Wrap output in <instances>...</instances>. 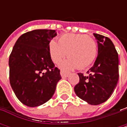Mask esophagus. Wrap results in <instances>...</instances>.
Instances as JSON below:
<instances>
[{
	"instance_id": "1",
	"label": "esophagus",
	"mask_w": 127,
	"mask_h": 127,
	"mask_svg": "<svg viewBox=\"0 0 127 127\" xmlns=\"http://www.w3.org/2000/svg\"><path fill=\"white\" fill-rule=\"evenodd\" d=\"M60 75H61V76H62L63 78H64V77H67L68 75H69V73L64 72L63 70H61V71H60Z\"/></svg>"
}]
</instances>
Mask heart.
Listing matches in <instances>:
<instances>
[{
	"label": "heart",
	"mask_w": 127,
	"mask_h": 127,
	"mask_svg": "<svg viewBox=\"0 0 127 127\" xmlns=\"http://www.w3.org/2000/svg\"><path fill=\"white\" fill-rule=\"evenodd\" d=\"M48 51L52 61L60 63L67 53V60L60 64L64 70H71L76 67L84 69L93 63L97 56L96 42L86 34H66L59 39V43L52 40Z\"/></svg>",
	"instance_id": "heart-1"
}]
</instances>
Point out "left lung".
Returning a JSON list of instances; mask_svg holds the SVG:
<instances>
[{
  "label": "left lung",
  "instance_id": "8db88e82",
  "mask_svg": "<svg viewBox=\"0 0 127 127\" xmlns=\"http://www.w3.org/2000/svg\"><path fill=\"white\" fill-rule=\"evenodd\" d=\"M98 44V56L88 76L78 73L79 82L75 86L76 95L91 105L105 102L113 94L118 81V54L111 39L93 34Z\"/></svg>",
  "mask_w": 127,
  "mask_h": 127
}]
</instances>
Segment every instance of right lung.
Instances as JSON below:
<instances>
[{"label": "right lung", "instance_id": "right-lung-1", "mask_svg": "<svg viewBox=\"0 0 127 127\" xmlns=\"http://www.w3.org/2000/svg\"><path fill=\"white\" fill-rule=\"evenodd\" d=\"M55 30L36 29L22 34L16 41L9 57V80L20 102L38 107L51 99L60 70L51 60L48 46Z\"/></svg>", "mask_w": 127, "mask_h": 127}]
</instances>
